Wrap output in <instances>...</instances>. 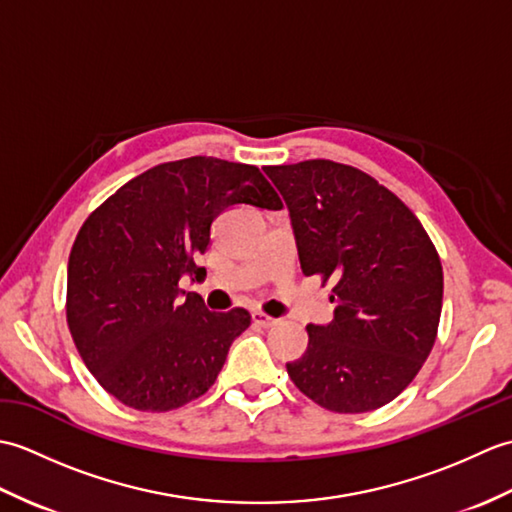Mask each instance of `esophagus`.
Here are the masks:
<instances>
[{"instance_id":"esophagus-1","label":"esophagus","mask_w":512,"mask_h":512,"mask_svg":"<svg viewBox=\"0 0 512 512\" xmlns=\"http://www.w3.org/2000/svg\"><path fill=\"white\" fill-rule=\"evenodd\" d=\"M253 321L257 325H262V328H273V325L279 323V319L268 317V314H264V312H253Z\"/></svg>"}]
</instances>
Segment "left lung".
<instances>
[{"instance_id": "obj_1", "label": "left lung", "mask_w": 512, "mask_h": 512, "mask_svg": "<svg viewBox=\"0 0 512 512\" xmlns=\"http://www.w3.org/2000/svg\"><path fill=\"white\" fill-rule=\"evenodd\" d=\"M264 171L286 200L303 275L334 284V319L308 325V350L286 363L288 376L336 413L387 405L436 343V246L405 202L361 169L303 160Z\"/></svg>"}]
</instances>
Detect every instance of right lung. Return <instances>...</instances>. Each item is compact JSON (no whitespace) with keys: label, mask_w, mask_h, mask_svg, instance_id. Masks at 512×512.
<instances>
[{"label":"right lung","mask_w":512,"mask_h":512,"mask_svg":"<svg viewBox=\"0 0 512 512\" xmlns=\"http://www.w3.org/2000/svg\"><path fill=\"white\" fill-rule=\"evenodd\" d=\"M231 206L284 204L257 167L193 156L140 173L83 222L65 314L83 363L123 405L154 413L200 398L250 325L244 308L211 312L178 288L204 273L195 257Z\"/></svg>","instance_id":"obj_1"}]
</instances>
